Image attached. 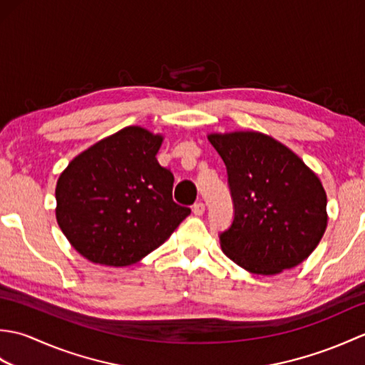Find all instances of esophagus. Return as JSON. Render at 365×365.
I'll return each instance as SVG.
<instances>
[{
	"label": "esophagus",
	"mask_w": 365,
	"mask_h": 365,
	"mask_svg": "<svg viewBox=\"0 0 365 365\" xmlns=\"http://www.w3.org/2000/svg\"><path fill=\"white\" fill-rule=\"evenodd\" d=\"M205 212V204L204 202H196L195 205H192V213L200 216Z\"/></svg>",
	"instance_id": "34e87169"
}]
</instances>
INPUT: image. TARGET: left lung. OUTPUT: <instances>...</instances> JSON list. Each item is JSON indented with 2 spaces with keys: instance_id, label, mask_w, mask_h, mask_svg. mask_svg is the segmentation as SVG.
<instances>
[{
  "instance_id": "1",
  "label": "left lung",
  "mask_w": 365,
  "mask_h": 365,
  "mask_svg": "<svg viewBox=\"0 0 365 365\" xmlns=\"http://www.w3.org/2000/svg\"><path fill=\"white\" fill-rule=\"evenodd\" d=\"M227 169L234 220L220 232L224 254L254 274L306 260L327 229V192L298 155L255 131L208 136Z\"/></svg>"
}]
</instances>
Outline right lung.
<instances>
[{
	"label": "right lung",
	"mask_w": 365,
	"mask_h": 365,
	"mask_svg": "<svg viewBox=\"0 0 365 365\" xmlns=\"http://www.w3.org/2000/svg\"><path fill=\"white\" fill-rule=\"evenodd\" d=\"M163 138L127 127L73 158L56 185V220L88 260L136 263L191 213L174 202V175L160 166Z\"/></svg>",
	"instance_id": "right-lung-1"
}]
</instances>
